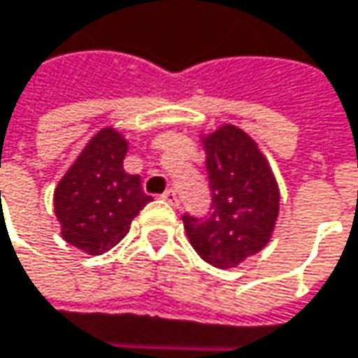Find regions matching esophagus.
I'll return each mask as SVG.
<instances>
[{
	"instance_id": "1",
	"label": "esophagus",
	"mask_w": 358,
	"mask_h": 358,
	"mask_svg": "<svg viewBox=\"0 0 358 358\" xmlns=\"http://www.w3.org/2000/svg\"><path fill=\"white\" fill-rule=\"evenodd\" d=\"M162 199H164L166 203H170L172 207H178V205H180L178 192H176V190H172V188H170V190H166V192L162 194Z\"/></svg>"
}]
</instances>
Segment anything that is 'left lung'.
Wrapping results in <instances>:
<instances>
[{
  "instance_id": "left-lung-1",
  "label": "left lung",
  "mask_w": 358,
  "mask_h": 358,
  "mask_svg": "<svg viewBox=\"0 0 358 358\" xmlns=\"http://www.w3.org/2000/svg\"><path fill=\"white\" fill-rule=\"evenodd\" d=\"M211 207L203 217L184 213L196 254L217 268H234L268 244L278 217V186L254 139L234 124L205 137Z\"/></svg>"
}]
</instances>
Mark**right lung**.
Masks as SVG:
<instances>
[{
	"mask_svg": "<svg viewBox=\"0 0 358 358\" xmlns=\"http://www.w3.org/2000/svg\"><path fill=\"white\" fill-rule=\"evenodd\" d=\"M124 137L102 129L55 188V215L63 240L92 256L118 244L151 201L141 178L124 172Z\"/></svg>",
	"mask_w": 358,
	"mask_h": 358,
	"instance_id": "add662e5",
	"label": "right lung"
}]
</instances>
